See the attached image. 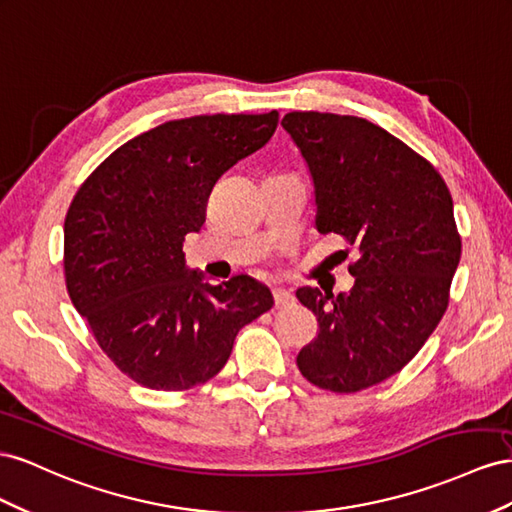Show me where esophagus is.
<instances>
[{
  "instance_id": "34e87169",
  "label": "esophagus",
  "mask_w": 512,
  "mask_h": 512,
  "mask_svg": "<svg viewBox=\"0 0 512 512\" xmlns=\"http://www.w3.org/2000/svg\"><path fill=\"white\" fill-rule=\"evenodd\" d=\"M272 294H274V306H276V309H287V306H291V304L296 302V298L291 296L289 291L283 289V287H274Z\"/></svg>"
}]
</instances>
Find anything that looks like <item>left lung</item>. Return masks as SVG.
I'll return each mask as SVG.
<instances>
[{
    "label": "left lung",
    "instance_id": "8db88e82",
    "mask_svg": "<svg viewBox=\"0 0 512 512\" xmlns=\"http://www.w3.org/2000/svg\"><path fill=\"white\" fill-rule=\"evenodd\" d=\"M281 126L309 165L317 231L358 248L349 294L296 291L319 321L298 369L324 390L371 388L399 373L446 313L461 259L450 191L427 158L369 120L291 111Z\"/></svg>",
    "mask_w": 512,
    "mask_h": 512
}]
</instances>
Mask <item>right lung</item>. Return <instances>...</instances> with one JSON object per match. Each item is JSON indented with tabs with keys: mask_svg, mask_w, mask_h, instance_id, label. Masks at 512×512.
Returning <instances> with one entry per match:
<instances>
[{
	"mask_svg": "<svg viewBox=\"0 0 512 512\" xmlns=\"http://www.w3.org/2000/svg\"><path fill=\"white\" fill-rule=\"evenodd\" d=\"M279 111L171 120L92 171L64 221L68 296L111 362L152 390H188L225 367L236 334L272 309L238 274L210 285L186 268L216 180L270 141Z\"/></svg>",
	"mask_w": 512,
	"mask_h": 512,
	"instance_id": "right-lung-1",
	"label": "right lung"
}]
</instances>
